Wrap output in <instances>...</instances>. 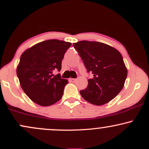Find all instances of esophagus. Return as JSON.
<instances>
[{"mask_svg": "<svg viewBox=\"0 0 149 149\" xmlns=\"http://www.w3.org/2000/svg\"><path fill=\"white\" fill-rule=\"evenodd\" d=\"M69 80L71 82H75L76 80V78H69Z\"/></svg>", "mask_w": 149, "mask_h": 149, "instance_id": "obj_1", "label": "esophagus"}]
</instances>
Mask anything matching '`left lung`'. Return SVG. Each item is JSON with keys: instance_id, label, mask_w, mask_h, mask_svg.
I'll return each instance as SVG.
<instances>
[{"instance_id": "8db88e82", "label": "left lung", "mask_w": 149, "mask_h": 149, "mask_svg": "<svg viewBox=\"0 0 149 149\" xmlns=\"http://www.w3.org/2000/svg\"><path fill=\"white\" fill-rule=\"evenodd\" d=\"M83 60L88 73L93 78L88 80L86 88L80 93L85 100L94 105L108 103L123 88L127 70L119 51L100 42L81 41L73 43Z\"/></svg>"}]
</instances>
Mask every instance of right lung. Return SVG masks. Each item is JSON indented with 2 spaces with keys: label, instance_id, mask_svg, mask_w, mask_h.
<instances>
[{
  "label": "right lung",
  "instance_id": "right-lung-1",
  "mask_svg": "<svg viewBox=\"0 0 149 149\" xmlns=\"http://www.w3.org/2000/svg\"><path fill=\"white\" fill-rule=\"evenodd\" d=\"M71 43L57 39L45 40L23 52L17 69L20 85L26 95L38 105H52L62 97L69 82L59 73L61 61Z\"/></svg>",
  "mask_w": 149,
  "mask_h": 149
}]
</instances>
